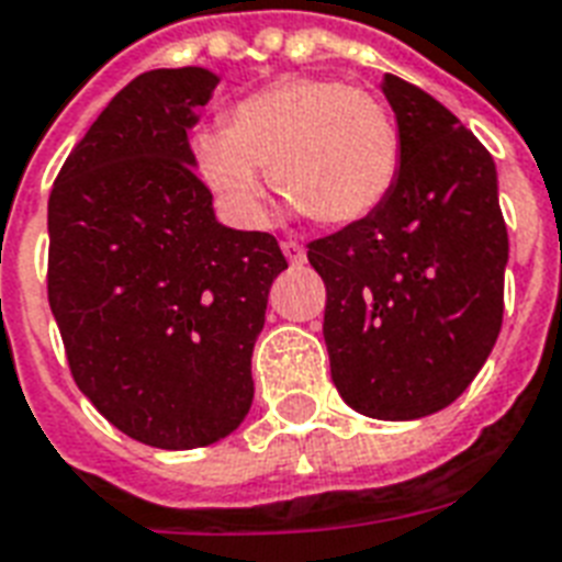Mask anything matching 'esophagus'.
<instances>
[{
    "instance_id": "esophagus-1",
    "label": "esophagus",
    "mask_w": 562,
    "mask_h": 562,
    "mask_svg": "<svg viewBox=\"0 0 562 562\" xmlns=\"http://www.w3.org/2000/svg\"><path fill=\"white\" fill-rule=\"evenodd\" d=\"M281 251H284V258L290 260V263H302V260H304V246H302V243L284 240V243H281Z\"/></svg>"
}]
</instances>
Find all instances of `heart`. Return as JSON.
<instances>
[{
	"mask_svg": "<svg viewBox=\"0 0 562 562\" xmlns=\"http://www.w3.org/2000/svg\"><path fill=\"white\" fill-rule=\"evenodd\" d=\"M193 167L240 225L267 220V172L322 225L372 216L402 172V134L378 95L337 78L290 76L243 95L228 125L193 137Z\"/></svg>",
	"mask_w": 562,
	"mask_h": 562,
	"instance_id": "1",
	"label": "heart"
}]
</instances>
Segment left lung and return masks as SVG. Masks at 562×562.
<instances>
[{
  "mask_svg": "<svg viewBox=\"0 0 562 562\" xmlns=\"http://www.w3.org/2000/svg\"><path fill=\"white\" fill-rule=\"evenodd\" d=\"M402 172L372 216L307 243L325 281L330 378L386 422L454 402L490 358L504 313L507 225L493 155L434 95L384 76Z\"/></svg>",
  "mask_w": 562,
  "mask_h": 562,
  "instance_id": "obj_1",
  "label": "left lung"
}]
</instances>
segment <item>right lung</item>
Wrapping results in <instances>:
<instances>
[{
    "mask_svg": "<svg viewBox=\"0 0 562 562\" xmlns=\"http://www.w3.org/2000/svg\"><path fill=\"white\" fill-rule=\"evenodd\" d=\"M220 78L151 69L108 102L49 195V307L78 390L114 428L169 451L237 430L251 351L286 269L267 232L213 216L187 132Z\"/></svg>",
    "mask_w": 562,
    "mask_h": 562,
    "instance_id": "add662e5",
    "label": "right lung"
}]
</instances>
